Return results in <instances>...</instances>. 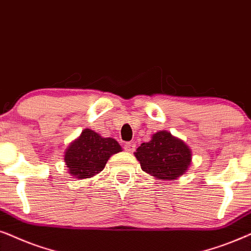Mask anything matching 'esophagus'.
I'll use <instances>...</instances> for the list:
<instances>
[{
  "mask_svg": "<svg viewBox=\"0 0 251 251\" xmlns=\"http://www.w3.org/2000/svg\"><path fill=\"white\" fill-rule=\"evenodd\" d=\"M124 149L128 152H133L135 150V143L133 142H126L125 146H124Z\"/></svg>",
  "mask_w": 251,
  "mask_h": 251,
  "instance_id": "esophagus-1",
  "label": "esophagus"
}]
</instances>
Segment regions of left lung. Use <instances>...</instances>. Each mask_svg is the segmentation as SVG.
Returning a JSON list of instances; mask_svg holds the SVG:
<instances>
[{"label": "left lung", "instance_id": "obj_1", "mask_svg": "<svg viewBox=\"0 0 251 251\" xmlns=\"http://www.w3.org/2000/svg\"><path fill=\"white\" fill-rule=\"evenodd\" d=\"M141 169L153 178L175 180L183 175L192 162V150L182 140L168 131H159L134 152Z\"/></svg>", "mask_w": 251, "mask_h": 251}]
</instances>
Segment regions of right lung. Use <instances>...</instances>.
I'll return each instance as SVG.
<instances>
[{
	"label": "right lung",
	"mask_w": 251,
	"mask_h": 251,
	"mask_svg": "<svg viewBox=\"0 0 251 251\" xmlns=\"http://www.w3.org/2000/svg\"><path fill=\"white\" fill-rule=\"evenodd\" d=\"M122 147L112 138H102L99 133L86 128L78 139L70 143L64 155L69 173L76 179L92 178L104 169L113 153Z\"/></svg>",
	"instance_id": "add662e5"
}]
</instances>
